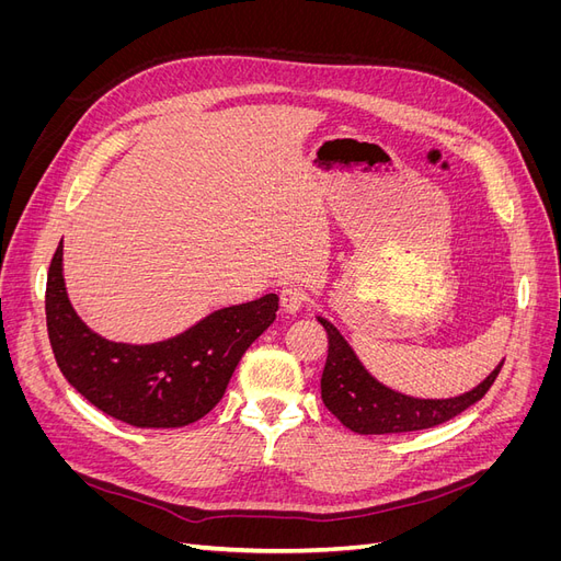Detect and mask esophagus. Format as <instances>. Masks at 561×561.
<instances>
[{
    "instance_id": "1",
    "label": "esophagus",
    "mask_w": 561,
    "mask_h": 561,
    "mask_svg": "<svg viewBox=\"0 0 561 561\" xmlns=\"http://www.w3.org/2000/svg\"><path fill=\"white\" fill-rule=\"evenodd\" d=\"M307 301H309V295L304 293L301 287H297V285L283 287V293H280V307H283L287 313H297Z\"/></svg>"
}]
</instances>
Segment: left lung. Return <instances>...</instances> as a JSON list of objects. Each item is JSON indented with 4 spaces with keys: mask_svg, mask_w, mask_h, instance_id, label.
<instances>
[{
    "mask_svg": "<svg viewBox=\"0 0 561 561\" xmlns=\"http://www.w3.org/2000/svg\"><path fill=\"white\" fill-rule=\"evenodd\" d=\"M328 330V363L322 369L320 396L328 410L344 423L346 428L360 435L412 433L439 426L472 407L486 396L496 381L503 363L468 393L447 400H421L402 396L398 390L379 383L358 360L346 339L330 320L318 318Z\"/></svg>",
    "mask_w": 561,
    "mask_h": 561,
    "instance_id": "8db88e82",
    "label": "left lung"
}]
</instances>
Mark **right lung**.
<instances>
[{"label": "right lung", "mask_w": 561, "mask_h": 561, "mask_svg": "<svg viewBox=\"0 0 561 561\" xmlns=\"http://www.w3.org/2000/svg\"><path fill=\"white\" fill-rule=\"evenodd\" d=\"M278 297L219 309L168 342L130 346L91 332L67 299L62 241L46 278V328L62 377L100 412L135 428H182L222 400L236 365L271 322Z\"/></svg>", "instance_id": "add662e5"}]
</instances>
